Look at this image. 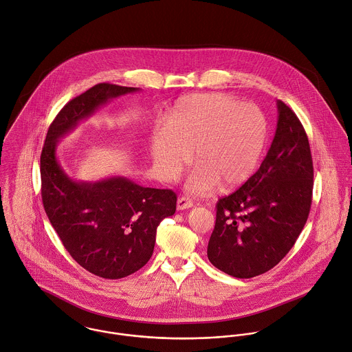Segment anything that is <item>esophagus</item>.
<instances>
[{
    "label": "esophagus",
    "mask_w": 352,
    "mask_h": 352,
    "mask_svg": "<svg viewBox=\"0 0 352 352\" xmlns=\"http://www.w3.org/2000/svg\"><path fill=\"white\" fill-rule=\"evenodd\" d=\"M192 207H193V201L189 197H186V196L178 197V200H177V210L178 211L188 210V208H192Z\"/></svg>",
    "instance_id": "esophagus-1"
}]
</instances>
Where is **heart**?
<instances>
[{
  "label": "heart",
  "instance_id": "b5f03b06",
  "mask_svg": "<svg viewBox=\"0 0 352 352\" xmlns=\"http://www.w3.org/2000/svg\"><path fill=\"white\" fill-rule=\"evenodd\" d=\"M267 137L261 111L228 94H195L168 113L164 130L152 140L151 155L159 175L175 179L189 164L196 168L186 189L206 195L217 185L230 190L254 173Z\"/></svg>",
  "mask_w": 352,
  "mask_h": 352
}]
</instances>
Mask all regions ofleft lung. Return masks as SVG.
I'll return each instance as SVG.
<instances>
[{
  "mask_svg": "<svg viewBox=\"0 0 352 352\" xmlns=\"http://www.w3.org/2000/svg\"><path fill=\"white\" fill-rule=\"evenodd\" d=\"M278 120L259 170L217 203L210 262L236 278L273 269L291 251L311 208L314 168L307 134L295 112L277 101Z\"/></svg>",
  "mask_w": 352,
  "mask_h": 352,
  "instance_id": "1",
  "label": "left lung"
}]
</instances>
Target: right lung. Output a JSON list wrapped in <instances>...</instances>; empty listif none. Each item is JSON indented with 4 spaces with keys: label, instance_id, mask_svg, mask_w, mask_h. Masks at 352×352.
I'll return each instance as SVG.
<instances>
[{
    "label": "right lung",
    "instance_id": "add662e5",
    "mask_svg": "<svg viewBox=\"0 0 352 352\" xmlns=\"http://www.w3.org/2000/svg\"><path fill=\"white\" fill-rule=\"evenodd\" d=\"M138 87L98 83L68 101L49 126L41 153L45 212L74 261L94 276L118 280L151 259L160 222L174 215L171 189L144 188L124 177L97 182L71 179L61 168L58 140L101 105Z\"/></svg>",
    "mask_w": 352,
    "mask_h": 352
}]
</instances>
